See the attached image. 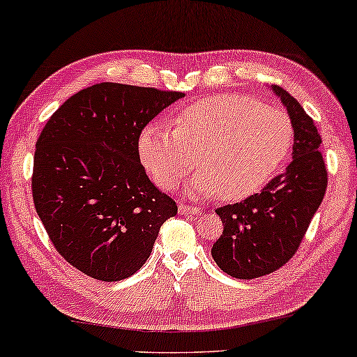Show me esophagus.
I'll return each mask as SVG.
<instances>
[{
	"instance_id": "esophagus-1",
	"label": "esophagus",
	"mask_w": 357,
	"mask_h": 357,
	"mask_svg": "<svg viewBox=\"0 0 357 357\" xmlns=\"http://www.w3.org/2000/svg\"><path fill=\"white\" fill-rule=\"evenodd\" d=\"M199 212H200V210L197 208V206H190V205L183 204V202H180V204H178V213L180 215H197Z\"/></svg>"
}]
</instances>
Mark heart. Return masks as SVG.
<instances>
[{"label": "heart", "instance_id": "obj_1", "mask_svg": "<svg viewBox=\"0 0 357 357\" xmlns=\"http://www.w3.org/2000/svg\"><path fill=\"white\" fill-rule=\"evenodd\" d=\"M293 144L291 119L245 96H213L182 109L174 130L149 124L140 132V160L160 187L172 190L202 169L192 192L238 200L265 187Z\"/></svg>", "mask_w": 357, "mask_h": 357}]
</instances>
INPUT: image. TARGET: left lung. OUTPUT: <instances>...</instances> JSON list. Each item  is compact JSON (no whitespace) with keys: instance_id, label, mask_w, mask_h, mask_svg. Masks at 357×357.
Returning a JSON list of instances; mask_svg holds the SVG:
<instances>
[{"instance_id":"8db88e82","label":"left lung","mask_w":357,"mask_h":357,"mask_svg":"<svg viewBox=\"0 0 357 357\" xmlns=\"http://www.w3.org/2000/svg\"><path fill=\"white\" fill-rule=\"evenodd\" d=\"M273 91L291 119L293 162L259 193L215 210L223 233L215 241L212 257L227 275L238 280L261 278L294 257L328 187L321 135L313 119L283 87L273 86Z\"/></svg>"}]
</instances>
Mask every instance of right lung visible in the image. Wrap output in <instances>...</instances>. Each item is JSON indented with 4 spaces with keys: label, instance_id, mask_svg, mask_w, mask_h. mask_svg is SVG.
<instances>
[{
    "label": "right lung",
    "instance_id": "add662e5",
    "mask_svg": "<svg viewBox=\"0 0 357 357\" xmlns=\"http://www.w3.org/2000/svg\"><path fill=\"white\" fill-rule=\"evenodd\" d=\"M182 92L100 82L50 117L34 152V208L56 252L84 275L121 281L140 270L177 204L140 164L144 127Z\"/></svg>",
    "mask_w": 357,
    "mask_h": 357
}]
</instances>
